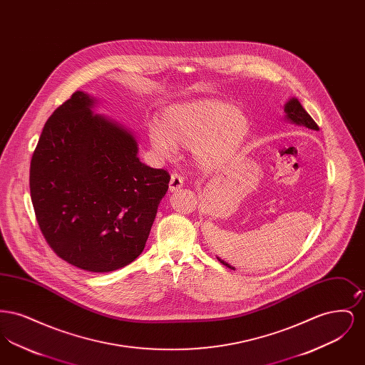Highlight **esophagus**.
Returning <instances> with one entry per match:
<instances>
[{
	"instance_id": "obj_1",
	"label": "esophagus",
	"mask_w": 365,
	"mask_h": 365,
	"mask_svg": "<svg viewBox=\"0 0 365 365\" xmlns=\"http://www.w3.org/2000/svg\"><path fill=\"white\" fill-rule=\"evenodd\" d=\"M182 186H183V176L174 173V174L171 175V180H170V190H178Z\"/></svg>"
}]
</instances>
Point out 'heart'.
Returning <instances> with one entry per match:
<instances>
[{"instance_id":"obj_1","label":"heart","mask_w":365,"mask_h":365,"mask_svg":"<svg viewBox=\"0 0 365 365\" xmlns=\"http://www.w3.org/2000/svg\"><path fill=\"white\" fill-rule=\"evenodd\" d=\"M249 128V118L241 109L200 100L168 108L160 124L149 125L148 135L160 156H174L176 145L194 148L202 167L217 168L241 148Z\"/></svg>"}]
</instances>
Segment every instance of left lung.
Listing matches in <instances>:
<instances>
[{"mask_svg": "<svg viewBox=\"0 0 365 365\" xmlns=\"http://www.w3.org/2000/svg\"><path fill=\"white\" fill-rule=\"evenodd\" d=\"M284 112H286V116L290 122L295 123V124H302L308 128H312V130H319V125L316 124V122L311 118V115L302 108V105L299 104V101L297 98L290 100L287 104L284 105ZM217 260L220 261L223 265H226L231 269H235L234 267H231L230 264H227L226 261L222 260L217 257Z\"/></svg>", "mask_w": 365, "mask_h": 365, "instance_id": "8db88e82", "label": "left lung"}]
</instances>
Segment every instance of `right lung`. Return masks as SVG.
Returning <instances> with one entry per match:
<instances>
[{
    "mask_svg": "<svg viewBox=\"0 0 365 365\" xmlns=\"http://www.w3.org/2000/svg\"><path fill=\"white\" fill-rule=\"evenodd\" d=\"M75 91L45 123L30 165L42 235L63 260L110 272L142 253L171 176L139 161L134 137Z\"/></svg>",
    "mask_w": 365,
    "mask_h": 365,
    "instance_id": "1",
    "label": "right lung"
}]
</instances>
